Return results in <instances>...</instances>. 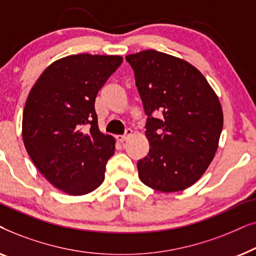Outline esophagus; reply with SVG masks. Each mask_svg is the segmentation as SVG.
<instances>
[{
  "label": "esophagus",
  "mask_w": 256,
  "mask_h": 256,
  "mask_svg": "<svg viewBox=\"0 0 256 256\" xmlns=\"http://www.w3.org/2000/svg\"><path fill=\"white\" fill-rule=\"evenodd\" d=\"M132 135V129H127V130H126V134L124 135H118L116 136V140L118 142H124L126 140H128L129 138H130V136Z\"/></svg>",
  "instance_id": "1"
}]
</instances>
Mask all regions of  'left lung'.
I'll return each instance as SVG.
<instances>
[{
  "label": "left lung",
  "instance_id": "left-lung-1",
  "mask_svg": "<svg viewBox=\"0 0 256 256\" xmlns=\"http://www.w3.org/2000/svg\"><path fill=\"white\" fill-rule=\"evenodd\" d=\"M126 60L148 115L150 149L138 162L140 180L157 191L185 190L204 174L218 149L224 124L218 96L184 59L146 50Z\"/></svg>",
  "mask_w": 256,
  "mask_h": 256
}]
</instances>
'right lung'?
Masks as SVG:
<instances>
[{"mask_svg":"<svg viewBox=\"0 0 256 256\" xmlns=\"http://www.w3.org/2000/svg\"><path fill=\"white\" fill-rule=\"evenodd\" d=\"M122 60L88 54L60 58L44 70L28 96L24 146L40 174L65 194H90L104 180L115 140L99 130L94 102ZM86 125L90 129L82 131Z\"/></svg>","mask_w":256,"mask_h":256,"instance_id":"1","label":"right lung"}]
</instances>
